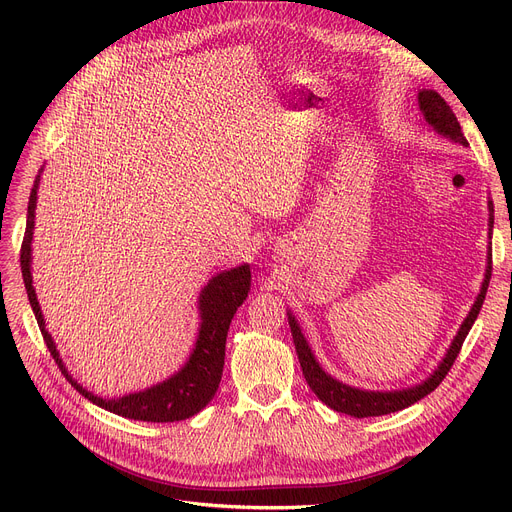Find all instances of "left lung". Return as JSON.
Listing matches in <instances>:
<instances>
[{
    "label": "left lung",
    "mask_w": 512,
    "mask_h": 512,
    "mask_svg": "<svg viewBox=\"0 0 512 512\" xmlns=\"http://www.w3.org/2000/svg\"><path fill=\"white\" fill-rule=\"evenodd\" d=\"M419 107L423 110L425 120L432 124L440 134L444 137L452 139V141H459L463 145H469L467 139L463 137V130L459 120H456L454 112L450 110V105L444 101L442 95H438L436 91H421L419 93ZM490 211L494 213V207L490 203ZM490 228H494V215H490ZM492 263V261H488ZM490 278H492V265H488L486 270V280L481 284V292L475 301V305L471 307L467 319L463 321V326L459 330V334L454 336L446 357L442 359L440 367L434 371V375H429V378L409 390H396V392H367V390H359V388H351L342 382H336L334 378L319 367V363L315 361V357L311 355V348L305 340V336L301 334V328L294 317L288 313V324H290V332H292V340H294V348H297V355L301 361V369L305 380L309 384V388L317 394V398L321 402H326V405L338 413H346L351 417H378V415H388L400 409H407L411 405H415L417 400H421L423 396H427L429 392H434L442 380L448 375L450 367L454 365L456 357L461 353V346L473 326V321L477 319L483 301H486V292L490 286Z\"/></svg>",
    "instance_id": "obj_1"
}]
</instances>
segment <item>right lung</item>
<instances>
[{
	"mask_svg": "<svg viewBox=\"0 0 512 512\" xmlns=\"http://www.w3.org/2000/svg\"><path fill=\"white\" fill-rule=\"evenodd\" d=\"M37 182H39V176L31 191L29 211H26V230H24V240L20 247V267H22L24 288H26V294H29V301L39 324V330L43 334V340L49 348L51 357L56 359L58 367L66 375V380L85 398L95 402L97 407L128 419L168 423V421H182L197 415L215 396V392H218L222 371H224L226 336H228L230 321L236 309L242 305V301L247 299L249 286H251L249 265H240L236 270L218 274L203 288L201 301H199L203 321H201L195 351L176 375H172L168 382L157 384L145 392L128 394L118 400L116 398L103 400L87 392L83 386H78L68 375L56 351V344H53L51 336L45 330V321L35 297L33 276H31V240H33V226H35L33 218H35V203H37Z\"/></svg>",
	"mask_w": 512,
	"mask_h": 512,
	"instance_id": "right-lung-1",
	"label": "right lung"
}]
</instances>
